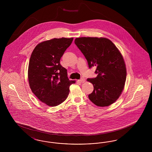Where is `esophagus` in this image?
Wrapping results in <instances>:
<instances>
[{"mask_svg":"<svg viewBox=\"0 0 152 152\" xmlns=\"http://www.w3.org/2000/svg\"><path fill=\"white\" fill-rule=\"evenodd\" d=\"M80 82H81V83H85V81H86V79H84V78H81V79H80L79 80Z\"/></svg>","mask_w":152,"mask_h":152,"instance_id":"obj_1","label":"esophagus"}]
</instances>
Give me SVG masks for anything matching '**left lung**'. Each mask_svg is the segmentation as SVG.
I'll use <instances>...</instances> for the list:
<instances>
[{
    "instance_id": "8db88e82",
    "label": "left lung",
    "mask_w": 152,
    "mask_h": 152,
    "mask_svg": "<svg viewBox=\"0 0 152 152\" xmlns=\"http://www.w3.org/2000/svg\"><path fill=\"white\" fill-rule=\"evenodd\" d=\"M75 43L87 59L89 68L96 67L97 77L87 79L94 87L88 95L89 100L101 107L111 105L120 97L126 81L123 56L107 38L82 37L76 38Z\"/></svg>"
}]
</instances>
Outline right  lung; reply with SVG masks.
I'll return each instance as SVG.
<instances>
[{"label":"right lung","instance_id":"obj_1","mask_svg":"<svg viewBox=\"0 0 152 152\" xmlns=\"http://www.w3.org/2000/svg\"><path fill=\"white\" fill-rule=\"evenodd\" d=\"M73 38H54L37 45L29 59L28 76L31 91L45 104L55 107L65 101L69 87L66 69L60 60Z\"/></svg>","mask_w":152,"mask_h":152}]
</instances>
